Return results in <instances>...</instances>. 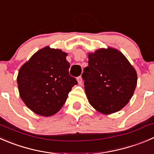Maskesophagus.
<instances>
[{"label": "esophagus", "instance_id": "1", "mask_svg": "<svg viewBox=\"0 0 154 154\" xmlns=\"http://www.w3.org/2000/svg\"><path fill=\"white\" fill-rule=\"evenodd\" d=\"M77 82H78L79 85H81L82 83H83V79H82L81 76H80V77H77Z\"/></svg>", "mask_w": 154, "mask_h": 154}]
</instances>
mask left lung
Listing matches in <instances>:
<instances>
[{
	"label": "left lung",
	"instance_id": "left-lung-1",
	"mask_svg": "<svg viewBox=\"0 0 154 154\" xmlns=\"http://www.w3.org/2000/svg\"><path fill=\"white\" fill-rule=\"evenodd\" d=\"M89 65L82 78L89 102L97 111L110 114L121 110L132 98L137 73L126 56L112 47L88 53Z\"/></svg>",
	"mask_w": 154,
	"mask_h": 154
}]
</instances>
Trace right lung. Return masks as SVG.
Instances as JSON below:
<instances>
[{
  "instance_id": "obj_1",
  "label": "right lung",
  "mask_w": 154,
  "mask_h": 154,
  "mask_svg": "<svg viewBox=\"0 0 154 154\" xmlns=\"http://www.w3.org/2000/svg\"><path fill=\"white\" fill-rule=\"evenodd\" d=\"M68 53L46 47L36 52L20 68L17 76L19 95L34 113L49 117L57 113L77 84L69 74Z\"/></svg>"
}]
</instances>
